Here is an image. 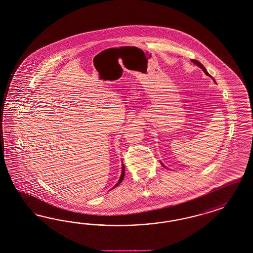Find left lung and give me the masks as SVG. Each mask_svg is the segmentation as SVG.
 Instances as JSON below:
<instances>
[{
    "label": "left lung",
    "mask_w": 253,
    "mask_h": 253,
    "mask_svg": "<svg viewBox=\"0 0 253 253\" xmlns=\"http://www.w3.org/2000/svg\"><path fill=\"white\" fill-rule=\"evenodd\" d=\"M192 62H193V63H195V64H196V65H197V66H199V67H200L201 69L203 70V71H204V72H205V73H206V75H208V76H209V77H211V76H210V75H209V73H208V71H207V70H206V68H205V67H204V65H203V64H202V63H201V62H199V61H195V60H192ZM161 164H162V163H161ZM162 165H163V164H162ZM163 166H164V165H163Z\"/></svg>",
    "instance_id": "8db88e82"
}]
</instances>
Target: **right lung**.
<instances>
[{
  "label": "right lung",
  "instance_id": "obj_1",
  "mask_svg": "<svg viewBox=\"0 0 253 253\" xmlns=\"http://www.w3.org/2000/svg\"><path fill=\"white\" fill-rule=\"evenodd\" d=\"M124 174H125V169H124V166L122 165V174H121V177H120V179H119L118 183L116 184V185L114 186V188H116L117 186H119L120 184L122 183V181L123 180V177H124ZM114 188H112V189H114Z\"/></svg>",
  "mask_w": 253,
  "mask_h": 253
}]
</instances>
